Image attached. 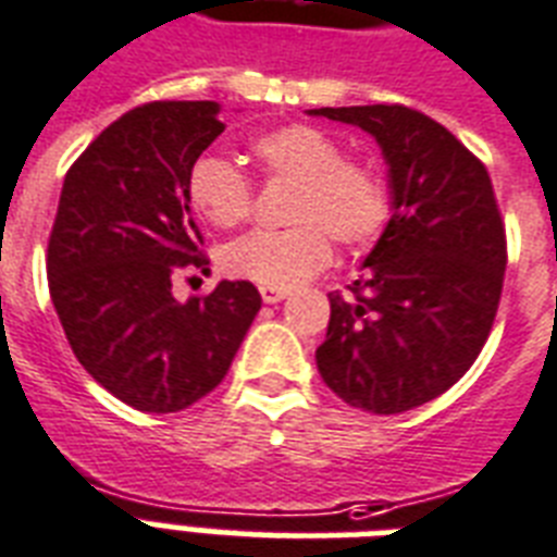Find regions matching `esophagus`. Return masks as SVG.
Masks as SVG:
<instances>
[{
	"label": "esophagus",
	"mask_w": 557,
	"mask_h": 557,
	"mask_svg": "<svg viewBox=\"0 0 557 557\" xmlns=\"http://www.w3.org/2000/svg\"><path fill=\"white\" fill-rule=\"evenodd\" d=\"M287 293L290 290H284V287H261V299H264L267 305H275V301L287 299Z\"/></svg>",
	"instance_id": "1"
}]
</instances>
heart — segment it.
Segmentation results:
<instances>
[{
    "mask_svg": "<svg viewBox=\"0 0 557 557\" xmlns=\"http://www.w3.org/2000/svg\"><path fill=\"white\" fill-rule=\"evenodd\" d=\"M252 159L264 180L293 183L290 230H261L232 240L220 264L232 278L261 287H293L331 261L339 247H363L381 235L392 194L381 168L346 157L334 136L317 124H284L252 141ZM185 194L206 223L235 230L252 214V183L230 159L200 157L188 171Z\"/></svg>",
    "mask_w": 557,
    "mask_h": 557,
    "instance_id": "1",
    "label": "heart"
}]
</instances>
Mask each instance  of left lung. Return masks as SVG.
Returning a JSON list of instances; mask_svg holds the SVG:
<instances>
[{"instance_id":"1","label":"left lung","mask_w":557,"mask_h":557,"mask_svg":"<svg viewBox=\"0 0 557 557\" xmlns=\"http://www.w3.org/2000/svg\"><path fill=\"white\" fill-rule=\"evenodd\" d=\"M310 113L372 133L392 188V218L363 275L348 296L327 293L319 374L348 407L407 412L471 369L497 317L508 256L488 168L404 103Z\"/></svg>"}]
</instances>
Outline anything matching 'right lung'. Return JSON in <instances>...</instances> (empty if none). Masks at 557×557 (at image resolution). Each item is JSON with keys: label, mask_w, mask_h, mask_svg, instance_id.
Returning <instances> with one entry per match:
<instances>
[{"label": "right lung", "mask_w": 557, "mask_h": 557, "mask_svg": "<svg viewBox=\"0 0 557 557\" xmlns=\"http://www.w3.org/2000/svg\"><path fill=\"white\" fill-rule=\"evenodd\" d=\"M214 101H150L113 122L66 171L49 238V290L77 363L141 412H180L218 386L261 296L220 282L176 301L171 278L206 267L185 194L218 139Z\"/></svg>", "instance_id": "1"}]
</instances>
